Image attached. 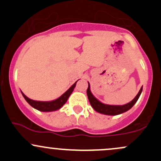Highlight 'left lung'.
I'll use <instances>...</instances> for the list:
<instances>
[{
    "label": "left lung",
    "mask_w": 161,
    "mask_h": 161,
    "mask_svg": "<svg viewBox=\"0 0 161 161\" xmlns=\"http://www.w3.org/2000/svg\"><path fill=\"white\" fill-rule=\"evenodd\" d=\"M142 92V87L141 88V89H140V91L138 92L137 95L135 97V98L132 101L128 103V104L124 105H109L101 103V101H99L95 96L92 95L91 90H90L89 83H88V89H87V95H88V98L89 100L90 104H91L92 107L94 108V110L95 111L98 112L100 114H105V115L114 116L123 114V113L127 111L129 109L132 108L133 107V105L136 103V101H138Z\"/></svg>",
    "instance_id": "8db88e82"
}]
</instances>
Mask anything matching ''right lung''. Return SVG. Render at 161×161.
Wrapping results in <instances>:
<instances>
[{
  "mask_svg": "<svg viewBox=\"0 0 161 161\" xmlns=\"http://www.w3.org/2000/svg\"><path fill=\"white\" fill-rule=\"evenodd\" d=\"M78 82V80L75 82L74 84L69 89L66 91L65 93L63 94V95L60 96V97L54 100V101H34V100H32L29 97H26L24 94L22 92V95L24 97V98L25 99V101L29 103L32 108H36V110H40V111L43 112H50V111H54V110H59L60 108H61L64 104H65L67 101L70 95L72 94V92H73V89L75 87V85H76V82Z\"/></svg>",
  "mask_w": 161,
  "mask_h": 161,
  "instance_id": "obj_1",
  "label": "right lung"
}]
</instances>
